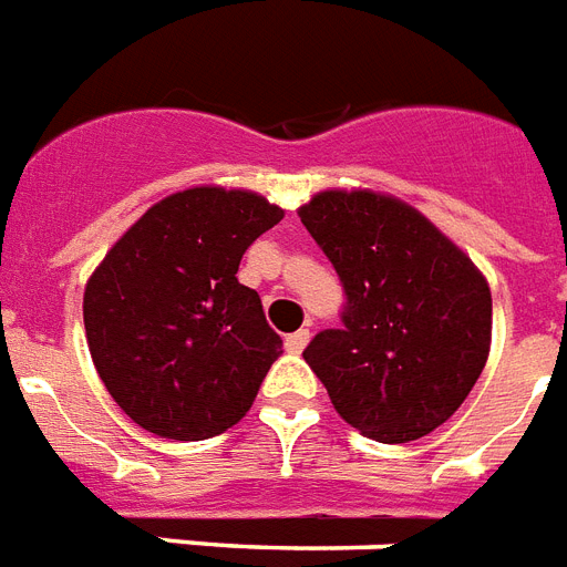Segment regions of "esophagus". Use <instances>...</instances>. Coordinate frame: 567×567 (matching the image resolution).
Segmentation results:
<instances>
[{"label":"esophagus","mask_w":567,"mask_h":567,"mask_svg":"<svg viewBox=\"0 0 567 567\" xmlns=\"http://www.w3.org/2000/svg\"><path fill=\"white\" fill-rule=\"evenodd\" d=\"M307 342H310V328L296 330V333H289L287 337V351L289 354H301L307 348Z\"/></svg>","instance_id":"1"}]
</instances>
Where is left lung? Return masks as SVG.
Instances as JSON below:
<instances>
[{
	"label": "left lung",
	"mask_w": 567,
	"mask_h": 567,
	"mask_svg": "<svg viewBox=\"0 0 567 567\" xmlns=\"http://www.w3.org/2000/svg\"><path fill=\"white\" fill-rule=\"evenodd\" d=\"M348 307L305 360L362 436L401 445L445 424L492 348V289L454 239L374 189H321L298 207Z\"/></svg>",
	"instance_id": "1"
}]
</instances>
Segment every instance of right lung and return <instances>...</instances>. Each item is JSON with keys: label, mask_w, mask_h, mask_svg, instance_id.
Instances as JSON below:
<instances>
[{"label": "right lung", "mask_w": 567, "mask_h": 567, "mask_svg": "<svg viewBox=\"0 0 567 567\" xmlns=\"http://www.w3.org/2000/svg\"><path fill=\"white\" fill-rule=\"evenodd\" d=\"M280 219L251 189H181L148 207L90 275V357L134 424L198 442L251 410L284 342L237 269Z\"/></svg>", "instance_id": "add662e5"}]
</instances>
